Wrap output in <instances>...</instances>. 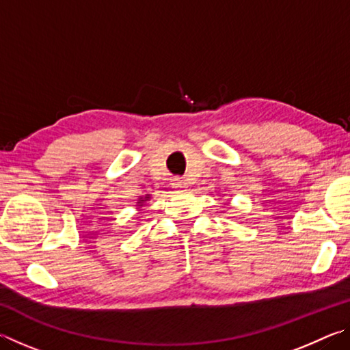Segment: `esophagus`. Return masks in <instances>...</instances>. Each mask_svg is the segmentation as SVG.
I'll use <instances>...</instances> for the list:
<instances>
[{"label":"esophagus","mask_w":350,"mask_h":350,"mask_svg":"<svg viewBox=\"0 0 350 350\" xmlns=\"http://www.w3.org/2000/svg\"><path fill=\"white\" fill-rule=\"evenodd\" d=\"M173 188L176 189L177 193H183V191H187V182L183 180V179H180V177H176L174 179V182H173Z\"/></svg>","instance_id":"1"}]
</instances>
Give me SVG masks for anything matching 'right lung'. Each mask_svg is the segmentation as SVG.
<instances>
[{
    "mask_svg": "<svg viewBox=\"0 0 350 350\" xmlns=\"http://www.w3.org/2000/svg\"><path fill=\"white\" fill-rule=\"evenodd\" d=\"M148 199H150V194H146L145 198H139V202H137V206H139V208H140V206H144V204L146 202Z\"/></svg>",
    "mask_w": 350,
    "mask_h": 350,
    "instance_id": "right-lung-1",
    "label": "right lung"
}]
</instances>
